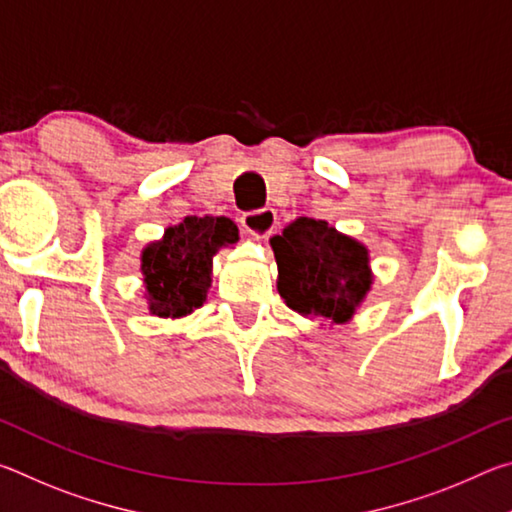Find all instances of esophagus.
I'll return each mask as SVG.
<instances>
[{
  "instance_id": "esophagus-1",
  "label": "esophagus",
  "mask_w": 512,
  "mask_h": 512,
  "mask_svg": "<svg viewBox=\"0 0 512 512\" xmlns=\"http://www.w3.org/2000/svg\"><path fill=\"white\" fill-rule=\"evenodd\" d=\"M241 223H244V228L253 232V235L264 239L275 230L277 214H275L273 207H262V210L246 212L244 216H241Z\"/></svg>"
}]
</instances>
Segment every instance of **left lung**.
I'll list each match as a JSON object with an SVG mask.
<instances>
[{
	"mask_svg": "<svg viewBox=\"0 0 512 512\" xmlns=\"http://www.w3.org/2000/svg\"><path fill=\"white\" fill-rule=\"evenodd\" d=\"M277 291L302 316L345 323L370 289L368 250L325 221L300 216L271 239Z\"/></svg>",
	"mask_w": 512,
	"mask_h": 512,
	"instance_id": "left-lung-1",
	"label": "left lung"
}]
</instances>
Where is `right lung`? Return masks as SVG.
<instances>
[{
  "label": "right lung",
  "mask_w": 512,
  "mask_h": 512,
  "mask_svg": "<svg viewBox=\"0 0 512 512\" xmlns=\"http://www.w3.org/2000/svg\"><path fill=\"white\" fill-rule=\"evenodd\" d=\"M237 239V225L225 216H187L146 246L142 273L151 314L178 318L201 307L212 282V257Z\"/></svg>",
  "instance_id": "right-lung-1"
}]
</instances>
